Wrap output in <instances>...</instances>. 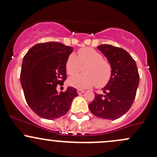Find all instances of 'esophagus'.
I'll use <instances>...</instances> for the list:
<instances>
[{"label":"esophagus","instance_id":"obj_1","mask_svg":"<svg viewBox=\"0 0 157 157\" xmlns=\"http://www.w3.org/2000/svg\"><path fill=\"white\" fill-rule=\"evenodd\" d=\"M84 92V90H77V93L79 94V95H81V94H83Z\"/></svg>","mask_w":157,"mask_h":157}]
</instances>
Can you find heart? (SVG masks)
<instances>
[{
  "instance_id": "obj_1",
  "label": "heart",
  "mask_w": 157,
  "mask_h": 157,
  "mask_svg": "<svg viewBox=\"0 0 157 157\" xmlns=\"http://www.w3.org/2000/svg\"><path fill=\"white\" fill-rule=\"evenodd\" d=\"M78 56L71 54L65 62L66 72L74 76L82 71L81 75L71 77L68 84L77 89H85L95 85L101 88L106 85L112 74L110 64L104 59L103 56L92 48H82L77 52Z\"/></svg>"
}]
</instances>
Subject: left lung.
I'll list each match as a JSON object with an SVG mask.
<instances>
[{
    "label": "left lung",
    "instance_id": "obj_1",
    "mask_svg": "<svg viewBox=\"0 0 157 157\" xmlns=\"http://www.w3.org/2000/svg\"><path fill=\"white\" fill-rule=\"evenodd\" d=\"M97 48L111 65L112 74L108 84L101 90L105 94L95 93L89 108L98 117L116 120L124 115L132 105L139 83L138 67L125 49L109 44Z\"/></svg>",
    "mask_w": 157,
    "mask_h": 157
}]
</instances>
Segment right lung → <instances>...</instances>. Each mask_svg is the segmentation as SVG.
<instances>
[{"label":"right lung","instance_id":"right-lung-1","mask_svg":"<svg viewBox=\"0 0 157 157\" xmlns=\"http://www.w3.org/2000/svg\"><path fill=\"white\" fill-rule=\"evenodd\" d=\"M73 51L58 42L37 44L23 58L20 74L25 98L31 110L40 117L54 120L67 113L77 91L67 87L58 92L56 86L66 80L65 62Z\"/></svg>","mask_w":157,"mask_h":157}]
</instances>
